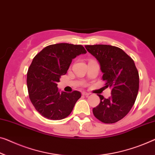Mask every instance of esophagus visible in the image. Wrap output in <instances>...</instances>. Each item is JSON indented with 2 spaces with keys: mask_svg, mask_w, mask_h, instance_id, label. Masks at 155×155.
Masks as SVG:
<instances>
[{
  "mask_svg": "<svg viewBox=\"0 0 155 155\" xmlns=\"http://www.w3.org/2000/svg\"><path fill=\"white\" fill-rule=\"evenodd\" d=\"M82 94H83V95H84V96L87 97L88 95H90V93H89V92H83Z\"/></svg>",
  "mask_w": 155,
  "mask_h": 155,
  "instance_id": "1",
  "label": "esophagus"
}]
</instances>
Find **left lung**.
I'll use <instances>...</instances> for the list:
<instances>
[{"label":"left lung","instance_id":"1","mask_svg":"<svg viewBox=\"0 0 155 155\" xmlns=\"http://www.w3.org/2000/svg\"><path fill=\"white\" fill-rule=\"evenodd\" d=\"M100 64L102 80L111 88V96L106 99L99 94L100 103L92 112L104 123H115L128 114L137 99L139 75L133 59L123 50L107 45L85 46Z\"/></svg>","mask_w":155,"mask_h":155}]
</instances>
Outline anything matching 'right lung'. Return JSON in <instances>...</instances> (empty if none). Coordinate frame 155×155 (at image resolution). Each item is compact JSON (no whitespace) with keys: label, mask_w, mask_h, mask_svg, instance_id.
I'll return each instance as SVG.
<instances>
[{"label":"right lung","mask_w":155,"mask_h":155,"mask_svg":"<svg viewBox=\"0 0 155 155\" xmlns=\"http://www.w3.org/2000/svg\"><path fill=\"white\" fill-rule=\"evenodd\" d=\"M86 52L82 45L60 43L47 46L34 57L27 72L28 91L35 108L43 117L59 120L72 111L81 94L77 91L60 93L57 84L72 59Z\"/></svg>","instance_id":"add662e5"}]
</instances>
